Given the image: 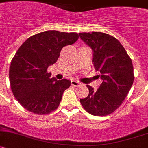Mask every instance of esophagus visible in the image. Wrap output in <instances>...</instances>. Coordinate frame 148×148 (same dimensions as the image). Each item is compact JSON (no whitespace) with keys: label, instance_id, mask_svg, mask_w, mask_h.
Wrapping results in <instances>:
<instances>
[{"label":"esophagus","instance_id":"1","mask_svg":"<svg viewBox=\"0 0 148 148\" xmlns=\"http://www.w3.org/2000/svg\"><path fill=\"white\" fill-rule=\"evenodd\" d=\"M71 86H78L80 84V83L77 80H71Z\"/></svg>","mask_w":148,"mask_h":148}]
</instances>
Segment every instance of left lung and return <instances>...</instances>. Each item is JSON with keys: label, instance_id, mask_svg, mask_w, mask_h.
<instances>
[{"label": "left lung", "instance_id": "obj_1", "mask_svg": "<svg viewBox=\"0 0 148 148\" xmlns=\"http://www.w3.org/2000/svg\"><path fill=\"white\" fill-rule=\"evenodd\" d=\"M82 40L93 51L94 69L100 72L102 83L96 91L87 85L89 93L80 99L88 113L105 116L121 105L134 79L132 60L124 47L115 37L101 33H79Z\"/></svg>", "mask_w": 148, "mask_h": 148}]
</instances>
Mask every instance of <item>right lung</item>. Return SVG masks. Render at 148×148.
Masks as SVG:
<instances>
[{
  "mask_svg": "<svg viewBox=\"0 0 148 148\" xmlns=\"http://www.w3.org/2000/svg\"><path fill=\"white\" fill-rule=\"evenodd\" d=\"M77 33L48 30L37 33L20 46L10 64L9 77L14 96L24 109L38 115L54 111L71 81L51 78L47 71L62 48L77 41Z\"/></svg>",
  "mask_w": 148,
  "mask_h": 148,
  "instance_id": "obj_1",
  "label": "right lung"
}]
</instances>
